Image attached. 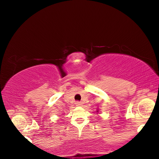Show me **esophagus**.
<instances>
[{
  "mask_svg": "<svg viewBox=\"0 0 159 159\" xmlns=\"http://www.w3.org/2000/svg\"><path fill=\"white\" fill-rule=\"evenodd\" d=\"M76 105L78 106V107H79V106H81V105H82V103L80 102H76Z\"/></svg>",
  "mask_w": 159,
  "mask_h": 159,
  "instance_id": "obj_1",
  "label": "esophagus"
}]
</instances>
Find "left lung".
I'll list each match as a JSON object with an SVG mask.
<instances>
[{
  "mask_svg": "<svg viewBox=\"0 0 159 159\" xmlns=\"http://www.w3.org/2000/svg\"><path fill=\"white\" fill-rule=\"evenodd\" d=\"M96 112H98V110H97V111H96Z\"/></svg>",
  "mask_w": 159,
  "mask_h": 159,
  "instance_id": "8db88e82",
  "label": "left lung"
}]
</instances>
